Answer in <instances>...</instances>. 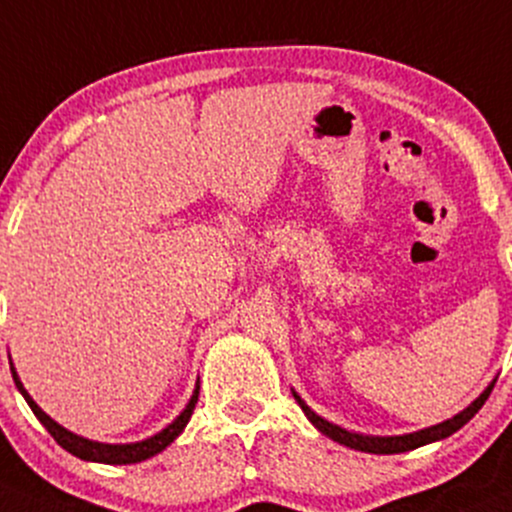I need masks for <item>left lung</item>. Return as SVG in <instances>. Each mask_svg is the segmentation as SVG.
<instances>
[{
	"label": "left lung",
	"mask_w": 512,
	"mask_h": 512,
	"mask_svg": "<svg viewBox=\"0 0 512 512\" xmlns=\"http://www.w3.org/2000/svg\"><path fill=\"white\" fill-rule=\"evenodd\" d=\"M493 385H496V380H493V383L488 385L486 390H483L481 395H478L464 412L454 414L451 419H446V422H441V424H434V427L419 429V432H412V434H402V437H368V434L348 432V429L338 427V424L319 417V414L311 410L304 400H301L297 392H294V400L299 402V407L304 410L306 419H309V422L314 424L321 434H326L328 439L338 441V444H343V446H351V449H355V451H368V454H402V451H412V449H417V446L432 444V441L446 439V437H451L454 432H459V429L473 417V414L481 410L483 402H486L488 395H491Z\"/></svg>",
	"instance_id": "1"
}]
</instances>
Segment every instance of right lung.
<instances>
[{
	"label": "right lung",
	"mask_w": 512,
	"mask_h": 512,
	"mask_svg": "<svg viewBox=\"0 0 512 512\" xmlns=\"http://www.w3.org/2000/svg\"><path fill=\"white\" fill-rule=\"evenodd\" d=\"M12 375H14L16 387H19V392L24 395V400L29 402L31 412H34L36 419H39L43 427L48 429V434H51V437L56 439L58 444L68 451V454L78 456V459H83V461H98V464H139V461L157 456L159 451H164L171 441L184 432V427L193 414V407H196V402H198V385H196V390H193L191 400H188L184 412H181L179 417L169 424V427L161 429L159 434H154V437H149L144 441H134V444H102V441H90L85 437H78V434L68 432L66 427H61L58 422H53V419L48 417V414L43 412L34 400H31V395L24 390V385H21L19 375H16L14 368H12Z\"/></svg>",
	"instance_id": "1"
}]
</instances>
